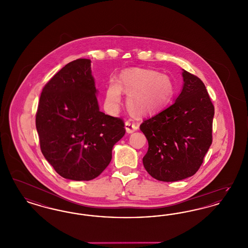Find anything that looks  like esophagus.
<instances>
[{
  "label": "esophagus",
  "instance_id": "34e87169",
  "mask_svg": "<svg viewBox=\"0 0 248 248\" xmlns=\"http://www.w3.org/2000/svg\"><path fill=\"white\" fill-rule=\"evenodd\" d=\"M125 129L127 133H133L136 130L139 129V125L132 121H126L125 122Z\"/></svg>",
  "mask_w": 248,
  "mask_h": 248
}]
</instances>
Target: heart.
I'll list each match as a JSON object with an SVG mask.
<instances>
[{"instance_id": "b5f03b06", "label": "heart", "mask_w": 248, "mask_h": 248, "mask_svg": "<svg viewBox=\"0 0 248 248\" xmlns=\"http://www.w3.org/2000/svg\"><path fill=\"white\" fill-rule=\"evenodd\" d=\"M122 89L128 94L127 107L134 113L144 114L164 106L173 94V83L165 74L152 70L134 69L124 71L120 77L109 80L106 104L115 108L121 101Z\"/></svg>"}]
</instances>
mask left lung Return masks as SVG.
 <instances>
[{"instance_id":"left-lung-1","label":"left lung","mask_w":248,"mask_h":248,"mask_svg":"<svg viewBox=\"0 0 248 248\" xmlns=\"http://www.w3.org/2000/svg\"><path fill=\"white\" fill-rule=\"evenodd\" d=\"M182 76L183 88L176 101L140 127L149 143L143 165L160 181L193 176L212 144L215 108L205 85L185 70Z\"/></svg>"}]
</instances>
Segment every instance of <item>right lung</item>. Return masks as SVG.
Wrapping results in <instances>:
<instances>
[{"label":"right lung","mask_w":248,"mask_h":248,"mask_svg":"<svg viewBox=\"0 0 248 248\" xmlns=\"http://www.w3.org/2000/svg\"><path fill=\"white\" fill-rule=\"evenodd\" d=\"M91 60H73L43 88L36 112L42 154L56 172L81 181L98 177L125 134L123 119L99 110Z\"/></svg>","instance_id":"1"}]
</instances>
